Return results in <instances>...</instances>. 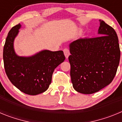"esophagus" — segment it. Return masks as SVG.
Masks as SVG:
<instances>
[{"label": "esophagus", "instance_id": "obj_1", "mask_svg": "<svg viewBox=\"0 0 122 122\" xmlns=\"http://www.w3.org/2000/svg\"><path fill=\"white\" fill-rule=\"evenodd\" d=\"M63 52H64L65 57H66V59H68V57L70 54V50H69L68 48H65V49H63Z\"/></svg>", "mask_w": 122, "mask_h": 122}]
</instances>
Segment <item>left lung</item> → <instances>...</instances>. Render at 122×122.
I'll return each mask as SVG.
<instances>
[{
	"label": "left lung",
	"mask_w": 122,
	"mask_h": 122,
	"mask_svg": "<svg viewBox=\"0 0 122 122\" xmlns=\"http://www.w3.org/2000/svg\"><path fill=\"white\" fill-rule=\"evenodd\" d=\"M100 36L79 38L70 44V76L74 90L84 94L97 92L112 81L120 58L116 31L100 20Z\"/></svg>",
	"instance_id": "obj_1"
}]
</instances>
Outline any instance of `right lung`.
I'll return each mask as SVG.
<instances>
[{"label":"right lung","mask_w":122,"mask_h":122,"mask_svg":"<svg viewBox=\"0 0 122 122\" xmlns=\"http://www.w3.org/2000/svg\"><path fill=\"white\" fill-rule=\"evenodd\" d=\"M13 27L8 33L4 47L3 58L5 73L13 84L30 95L41 93L48 89L54 69L65 59L62 51L43 50L30 57L15 53L13 43L21 28Z\"/></svg>","instance_id":"obj_1"}]
</instances>
